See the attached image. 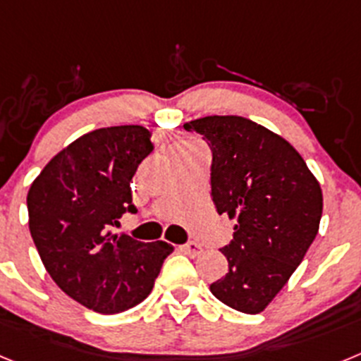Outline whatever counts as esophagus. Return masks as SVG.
<instances>
[{
    "label": "esophagus",
    "instance_id": "esophagus-1",
    "mask_svg": "<svg viewBox=\"0 0 361 361\" xmlns=\"http://www.w3.org/2000/svg\"><path fill=\"white\" fill-rule=\"evenodd\" d=\"M183 251L190 255V257H199L202 253V245L197 244V242H188V244L183 245Z\"/></svg>",
    "mask_w": 361,
    "mask_h": 361
}]
</instances>
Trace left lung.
I'll return each instance as SVG.
<instances>
[{
  "label": "left lung",
  "mask_w": 361,
  "mask_h": 361,
  "mask_svg": "<svg viewBox=\"0 0 361 361\" xmlns=\"http://www.w3.org/2000/svg\"><path fill=\"white\" fill-rule=\"evenodd\" d=\"M213 153L212 197L229 216L233 240L222 253L228 273L209 286L245 314L262 312L288 283L320 228L322 188L298 152L279 133L238 116L184 124Z\"/></svg>",
  "instance_id": "8db88e82"
}]
</instances>
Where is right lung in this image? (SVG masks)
Returning <instances> with one entry per match:
<instances>
[{
  "instance_id": "add662e5",
  "label": "right lung",
  "mask_w": 361,
  "mask_h": 361,
  "mask_svg": "<svg viewBox=\"0 0 361 361\" xmlns=\"http://www.w3.org/2000/svg\"><path fill=\"white\" fill-rule=\"evenodd\" d=\"M139 124L88 132L54 155L27 195L37 253L63 293L101 314L141 304L152 293L168 242L111 233L135 213L130 180L153 149Z\"/></svg>"
}]
</instances>
